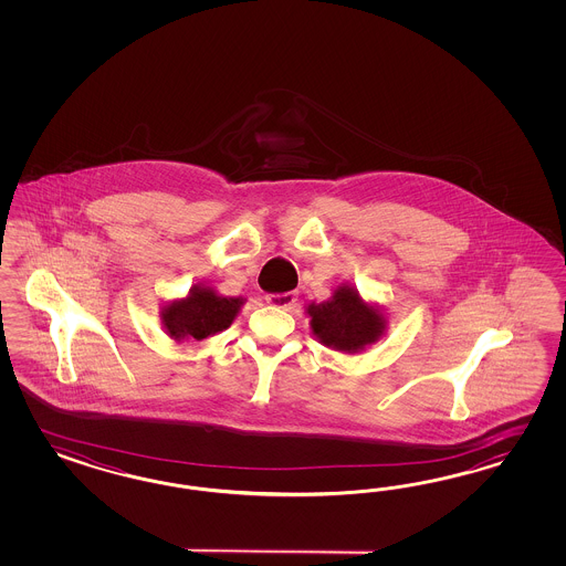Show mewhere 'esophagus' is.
Wrapping results in <instances>:
<instances>
[{"mask_svg":"<svg viewBox=\"0 0 566 566\" xmlns=\"http://www.w3.org/2000/svg\"><path fill=\"white\" fill-rule=\"evenodd\" d=\"M265 301H268L272 307L292 308L294 307V303H296V296H294V292H275V294H268Z\"/></svg>","mask_w":566,"mask_h":566,"instance_id":"obj_1","label":"esophagus"}]
</instances>
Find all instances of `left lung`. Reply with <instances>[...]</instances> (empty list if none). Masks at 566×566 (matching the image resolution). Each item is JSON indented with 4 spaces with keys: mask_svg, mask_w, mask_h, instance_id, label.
Here are the masks:
<instances>
[{
    "mask_svg": "<svg viewBox=\"0 0 566 566\" xmlns=\"http://www.w3.org/2000/svg\"><path fill=\"white\" fill-rule=\"evenodd\" d=\"M307 315L317 340L340 353H359L367 344L379 340L386 329L384 313L365 303L359 292L346 284L324 303H311Z\"/></svg>",
    "mask_w": 566,
    "mask_h": 566,
    "instance_id": "1",
    "label": "left lung"
}]
</instances>
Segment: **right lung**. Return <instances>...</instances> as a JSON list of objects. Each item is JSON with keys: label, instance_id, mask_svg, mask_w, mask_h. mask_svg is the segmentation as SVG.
<instances>
[{"label": "right lung", "instance_id": "right-lung-1", "mask_svg": "<svg viewBox=\"0 0 566 566\" xmlns=\"http://www.w3.org/2000/svg\"><path fill=\"white\" fill-rule=\"evenodd\" d=\"M242 298L220 296L209 286H192L187 298L171 301L161 311V324L168 336L176 343L180 340H206L213 334H220L232 326L239 315Z\"/></svg>", "mask_w": 566, "mask_h": 566}]
</instances>
